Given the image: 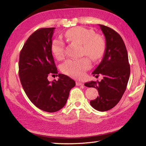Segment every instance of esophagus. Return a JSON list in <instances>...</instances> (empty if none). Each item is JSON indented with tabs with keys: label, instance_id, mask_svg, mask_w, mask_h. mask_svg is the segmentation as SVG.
<instances>
[{
	"label": "esophagus",
	"instance_id": "esophagus-1",
	"mask_svg": "<svg viewBox=\"0 0 146 146\" xmlns=\"http://www.w3.org/2000/svg\"><path fill=\"white\" fill-rule=\"evenodd\" d=\"M76 85L77 86H82V85H83V83L82 82H76Z\"/></svg>",
	"mask_w": 146,
	"mask_h": 146
}]
</instances>
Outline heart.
Listing matches in <instances>:
<instances>
[{"mask_svg": "<svg viewBox=\"0 0 146 146\" xmlns=\"http://www.w3.org/2000/svg\"><path fill=\"white\" fill-rule=\"evenodd\" d=\"M64 37L70 41H75L82 44V53L85 54L94 61L100 60L103 56L105 43L102 37L95 35L93 30L83 27H75L65 33ZM51 48L54 56L61 60L64 56V44L58 39L51 42ZM91 67V63L87 57L80 59H68L62 64L61 70L66 75L76 78L83 76L85 71Z\"/></svg>", "mask_w": 146, "mask_h": 146, "instance_id": "heart-1", "label": "heart"}]
</instances>
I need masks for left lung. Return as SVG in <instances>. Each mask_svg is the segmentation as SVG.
I'll list each match as a JSON object with an SVG mask.
<instances>
[{
	"instance_id": "8db88e82",
	"label": "left lung",
	"mask_w": 146,
	"mask_h": 146,
	"mask_svg": "<svg viewBox=\"0 0 146 146\" xmlns=\"http://www.w3.org/2000/svg\"><path fill=\"white\" fill-rule=\"evenodd\" d=\"M106 41V48L100 63L93 71L95 77L103 75L100 82L91 81L85 83L87 87L97 89L99 96L90 105L95 110L105 111L119 103L127 85L130 65L128 54L122 38L115 31L100 24Z\"/></svg>"
}]
</instances>
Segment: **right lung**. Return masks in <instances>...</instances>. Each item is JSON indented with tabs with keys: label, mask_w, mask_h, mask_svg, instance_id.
<instances>
[{
	"label": "right lung",
	"mask_w": 146,
	"mask_h": 146,
	"mask_svg": "<svg viewBox=\"0 0 146 146\" xmlns=\"http://www.w3.org/2000/svg\"><path fill=\"white\" fill-rule=\"evenodd\" d=\"M54 29L41 28L34 32L21 49L19 61V75L27 97L36 107L48 112L61 109L76 84L60 73L58 80H48L49 75L58 73L51 48Z\"/></svg>",
	"instance_id": "obj_1"
}]
</instances>
